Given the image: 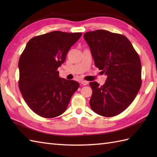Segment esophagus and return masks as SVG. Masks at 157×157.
Segmentation results:
<instances>
[{
	"label": "esophagus",
	"mask_w": 157,
	"mask_h": 157,
	"mask_svg": "<svg viewBox=\"0 0 157 157\" xmlns=\"http://www.w3.org/2000/svg\"><path fill=\"white\" fill-rule=\"evenodd\" d=\"M81 84H82V85H84V86H86V85H88V84H89V82H88V81L83 80V81H82V82H81Z\"/></svg>",
	"instance_id": "1"
}]
</instances>
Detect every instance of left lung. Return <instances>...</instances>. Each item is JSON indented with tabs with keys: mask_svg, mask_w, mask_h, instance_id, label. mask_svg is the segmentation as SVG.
I'll list each match as a JSON object with an SVG mask.
<instances>
[{
	"mask_svg": "<svg viewBox=\"0 0 157 157\" xmlns=\"http://www.w3.org/2000/svg\"><path fill=\"white\" fill-rule=\"evenodd\" d=\"M84 38L90 48L96 67L107 75L103 86L90 82L92 110L111 117L128 107L141 88V61L125 36L103 29L88 32Z\"/></svg>",
	"mask_w": 157,
	"mask_h": 157,
	"instance_id": "8db88e82",
	"label": "left lung"
}]
</instances>
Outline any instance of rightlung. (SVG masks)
Segmentation results:
<instances>
[{
	"label": "right lung",
	"instance_id": "add662e5",
	"mask_svg": "<svg viewBox=\"0 0 157 157\" xmlns=\"http://www.w3.org/2000/svg\"><path fill=\"white\" fill-rule=\"evenodd\" d=\"M81 32L54 31L32 38L19 60V88L28 106L45 118L65 111L78 82L59 77L57 69Z\"/></svg>",
	"mask_w": 157,
	"mask_h": 157
}]
</instances>
